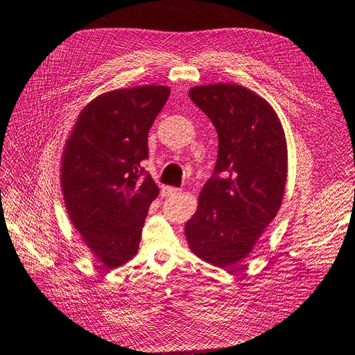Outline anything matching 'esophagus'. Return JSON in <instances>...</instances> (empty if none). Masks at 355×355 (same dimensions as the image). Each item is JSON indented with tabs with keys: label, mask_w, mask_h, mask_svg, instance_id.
<instances>
[{
	"label": "esophagus",
	"mask_w": 355,
	"mask_h": 355,
	"mask_svg": "<svg viewBox=\"0 0 355 355\" xmlns=\"http://www.w3.org/2000/svg\"><path fill=\"white\" fill-rule=\"evenodd\" d=\"M162 192H163V196H172V195L179 193V192H180V189L173 188V187H163Z\"/></svg>",
	"instance_id": "34e87169"
}]
</instances>
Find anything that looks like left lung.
Listing matches in <instances>:
<instances>
[{"label": "left lung", "instance_id": "1", "mask_svg": "<svg viewBox=\"0 0 355 355\" xmlns=\"http://www.w3.org/2000/svg\"><path fill=\"white\" fill-rule=\"evenodd\" d=\"M189 97L216 126L218 155L185 234L198 258L227 268L248 257L279 211L286 135L272 106L239 84L196 86Z\"/></svg>", "mask_w": 355, "mask_h": 355}]
</instances>
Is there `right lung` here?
I'll return each mask as SVG.
<instances>
[{"mask_svg":"<svg viewBox=\"0 0 355 355\" xmlns=\"http://www.w3.org/2000/svg\"><path fill=\"white\" fill-rule=\"evenodd\" d=\"M170 94L146 84L97 96L80 112L62 153L65 208L84 243L107 269L132 259L159 188L144 172L147 137Z\"/></svg>","mask_w":355,"mask_h":355,"instance_id":"right-lung-1","label":"right lung"}]
</instances>
